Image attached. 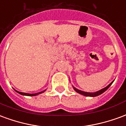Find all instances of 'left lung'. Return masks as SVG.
<instances>
[{
    "label": "left lung",
    "instance_id": "left-lung-1",
    "mask_svg": "<svg viewBox=\"0 0 126 126\" xmlns=\"http://www.w3.org/2000/svg\"><path fill=\"white\" fill-rule=\"evenodd\" d=\"M114 81H113V82H111L107 86H106L105 88H103V89H101V90H98V91H96V92H95V93H87V92H84V91H82V90H78V88H75L73 86V88L74 89V90L76 92V93H79V94H80L82 95H84V96H90V97H94V96H98V95L101 94H103V93H105L106 90L108 89L110 87V86H111L112 84H113V82Z\"/></svg>",
    "mask_w": 126,
    "mask_h": 126
}]
</instances>
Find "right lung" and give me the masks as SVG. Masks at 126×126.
<instances>
[{"label": "right lung", "mask_w": 126, "mask_h": 126, "mask_svg": "<svg viewBox=\"0 0 126 126\" xmlns=\"http://www.w3.org/2000/svg\"><path fill=\"white\" fill-rule=\"evenodd\" d=\"M15 90V89H14ZM47 90H43V91H41V92H39V93H34V94H30V93H21V92H19L17 90H15V91H16L17 93H19V94H20L23 95V96H37V95L40 94H42V93H44L45 91Z\"/></svg>", "instance_id": "obj_1"}]
</instances>
